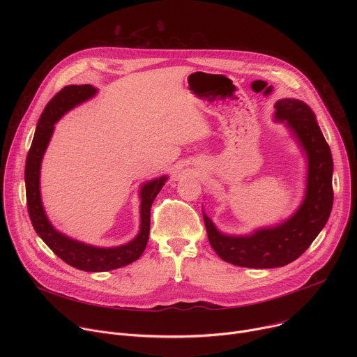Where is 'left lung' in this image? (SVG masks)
I'll return each mask as SVG.
<instances>
[{
	"instance_id": "8db88e82",
	"label": "left lung",
	"mask_w": 357,
	"mask_h": 357,
	"mask_svg": "<svg viewBox=\"0 0 357 357\" xmlns=\"http://www.w3.org/2000/svg\"><path fill=\"white\" fill-rule=\"evenodd\" d=\"M274 107V120L285 124L307 158L305 195L288 219L244 236L220 231L203 212L212 248L222 260L238 267L277 268L292 263L325 227L333 205L332 154L314 112L296 98H281Z\"/></svg>"
}]
</instances>
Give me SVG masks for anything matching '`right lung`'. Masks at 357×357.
<instances>
[{"mask_svg":"<svg viewBox=\"0 0 357 357\" xmlns=\"http://www.w3.org/2000/svg\"><path fill=\"white\" fill-rule=\"evenodd\" d=\"M97 89L91 84H70L63 87L46 105L36 124L35 135L25 164L26 206L31 223L38 236L66 264L89 273L110 271L128 266L139 259L149 236V213L152 202L157 197L168 176H160L144 182L139 189V231L128 243L116 247H97L72 238L56 230L49 222L40 197V164L45 151L52 138L55 124L68 112L94 97Z\"/></svg>","mask_w":357,"mask_h":357,"instance_id":"obj_1","label":"right lung"}]
</instances>
